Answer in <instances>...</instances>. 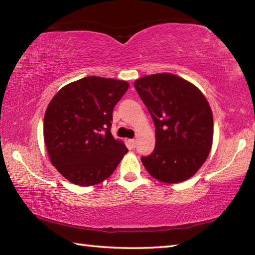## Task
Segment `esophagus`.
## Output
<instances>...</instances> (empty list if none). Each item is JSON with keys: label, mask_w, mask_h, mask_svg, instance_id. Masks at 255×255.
<instances>
[{"label": "esophagus", "mask_w": 255, "mask_h": 255, "mask_svg": "<svg viewBox=\"0 0 255 255\" xmlns=\"http://www.w3.org/2000/svg\"><path fill=\"white\" fill-rule=\"evenodd\" d=\"M128 144L130 146L131 148H135L136 147V140L135 139H128Z\"/></svg>", "instance_id": "1"}]
</instances>
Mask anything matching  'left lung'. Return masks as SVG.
<instances>
[{"instance_id": "left-lung-1", "label": "left lung", "mask_w": 255, "mask_h": 255, "mask_svg": "<svg viewBox=\"0 0 255 255\" xmlns=\"http://www.w3.org/2000/svg\"><path fill=\"white\" fill-rule=\"evenodd\" d=\"M155 124V148L141 157L148 173L174 184L195 175L213 146V111L199 89L171 73H157L133 83Z\"/></svg>"}]
</instances>
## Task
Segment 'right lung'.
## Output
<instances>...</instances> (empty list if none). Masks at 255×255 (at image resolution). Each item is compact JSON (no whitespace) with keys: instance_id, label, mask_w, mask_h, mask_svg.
I'll list each match as a JSON object with an SVG mask.
<instances>
[{"instance_id":"add662e5","label":"right lung","mask_w":255,"mask_h":255,"mask_svg":"<svg viewBox=\"0 0 255 255\" xmlns=\"http://www.w3.org/2000/svg\"><path fill=\"white\" fill-rule=\"evenodd\" d=\"M128 88L126 81L86 76L63 86L50 100L44 118L45 145L51 164L70 182L101 183L128 152L110 131L112 110Z\"/></svg>"}]
</instances>
